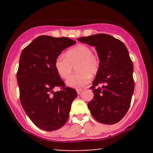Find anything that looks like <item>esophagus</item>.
Wrapping results in <instances>:
<instances>
[{
  "label": "esophagus",
  "instance_id": "34e87169",
  "mask_svg": "<svg viewBox=\"0 0 153 153\" xmlns=\"http://www.w3.org/2000/svg\"><path fill=\"white\" fill-rule=\"evenodd\" d=\"M76 91H77V94H78L79 95V94H80V93H81V91H82V89H80V88H78V89H77Z\"/></svg>",
  "mask_w": 153,
  "mask_h": 153
}]
</instances>
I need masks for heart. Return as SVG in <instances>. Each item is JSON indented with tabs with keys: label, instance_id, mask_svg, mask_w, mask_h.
I'll return each instance as SVG.
<instances>
[{
	"label": "heart",
	"instance_id": "b5f03b06",
	"mask_svg": "<svg viewBox=\"0 0 153 153\" xmlns=\"http://www.w3.org/2000/svg\"><path fill=\"white\" fill-rule=\"evenodd\" d=\"M77 65L76 74L68 78L66 84L70 87L81 88L91 80V75L97 73L99 68V59L93 54L91 47L84 45H78L70 49L65 54L56 59L54 68L57 74L65 79L71 74L73 68Z\"/></svg>",
	"mask_w": 153,
	"mask_h": 153
}]
</instances>
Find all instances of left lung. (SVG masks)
Masks as SVG:
<instances>
[{
	"label": "left lung",
	"instance_id": "obj_1",
	"mask_svg": "<svg viewBox=\"0 0 153 153\" xmlns=\"http://www.w3.org/2000/svg\"><path fill=\"white\" fill-rule=\"evenodd\" d=\"M96 47L99 68L91 89L94 99L88 103L96 121L105 124L119 122L127 114L134 93L133 63L125 45L109 34H97L78 39ZM103 84L102 88L96 87Z\"/></svg>",
	"mask_w": 153,
	"mask_h": 153
}]
</instances>
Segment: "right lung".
<instances>
[{"instance_id":"add662e5","label":"right lung","mask_w":153,"mask_h":153,"mask_svg":"<svg viewBox=\"0 0 153 153\" xmlns=\"http://www.w3.org/2000/svg\"><path fill=\"white\" fill-rule=\"evenodd\" d=\"M76 43L68 37L39 36L22 50L17 71L20 101L29 119L45 131L57 130L65 124L75 89L66 87L54 68L65 49ZM61 90L54 92V87Z\"/></svg>"}]
</instances>
